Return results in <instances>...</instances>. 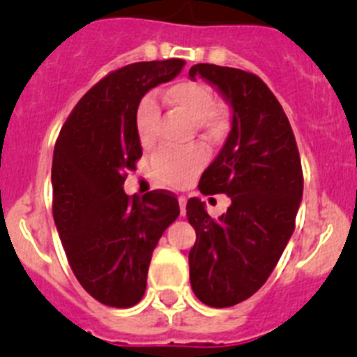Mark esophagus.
Returning <instances> with one entry per match:
<instances>
[{"label":"esophagus","instance_id":"obj_1","mask_svg":"<svg viewBox=\"0 0 357 357\" xmlns=\"http://www.w3.org/2000/svg\"><path fill=\"white\" fill-rule=\"evenodd\" d=\"M185 198L184 197H181L178 198V206H181V214H185Z\"/></svg>","mask_w":357,"mask_h":357}]
</instances>
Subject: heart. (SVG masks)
Wrapping results in <instances>:
<instances>
[{
  "label": "heart",
  "instance_id": "b5f03b06",
  "mask_svg": "<svg viewBox=\"0 0 357 357\" xmlns=\"http://www.w3.org/2000/svg\"><path fill=\"white\" fill-rule=\"evenodd\" d=\"M166 105L182 112L200 130H206L211 137L222 134L225 127L223 112L216 107V94L209 85L202 82L182 80L173 84L162 93ZM159 107L151 96L143 98L135 110V134L141 146L148 148L155 141ZM207 155L204 148L195 146L184 151L162 150L153 157L151 173L155 181L172 188H184L206 166Z\"/></svg>",
  "mask_w": 357,
  "mask_h": 357
}]
</instances>
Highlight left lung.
<instances>
[{
	"mask_svg": "<svg viewBox=\"0 0 357 357\" xmlns=\"http://www.w3.org/2000/svg\"><path fill=\"white\" fill-rule=\"evenodd\" d=\"M189 77L206 78L232 109L225 144L198 184L204 195L230 197V207L213 220L198 198L185 206L197 230L191 288L204 304L230 307L266 282L291 238L304 191L301 155L284 110L259 77L214 64L193 66Z\"/></svg>",
	"mask_w": 357,
	"mask_h": 357,
	"instance_id": "8db88e82",
	"label": "left lung"
}]
</instances>
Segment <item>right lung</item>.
Masks as SVG:
<instances>
[{
  "label": "right lung",
  "instance_id": "right-lung-1",
  "mask_svg": "<svg viewBox=\"0 0 357 357\" xmlns=\"http://www.w3.org/2000/svg\"><path fill=\"white\" fill-rule=\"evenodd\" d=\"M182 59L135 62L109 73L66 119L53 150V220L82 288L110 307L143 298L151 254L181 207L168 191L128 197L127 172L143 150L141 98L182 71Z\"/></svg>",
  "mask_w": 357,
  "mask_h": 357
}]
</instances>
